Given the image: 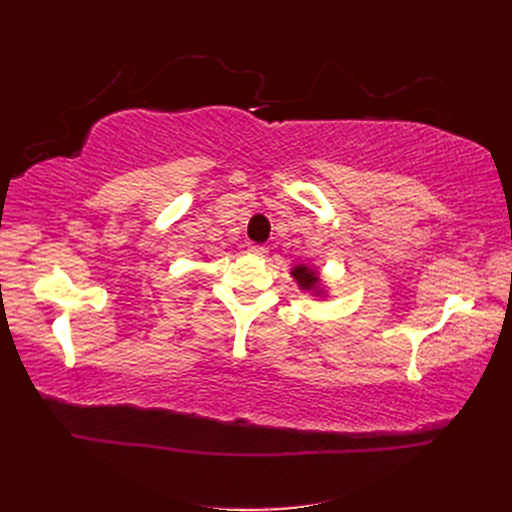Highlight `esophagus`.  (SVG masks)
Listing matches in <instances>:
<instances>
[{
  "instance_id": "1",
  "label": "esophagus",
  "mask_w": 512,
  "mask_h": 512,
  "mask_svg": "<svg viewBox=\"0 0 512 512\" xmlns=\"http://www.w3.org/2000/svg\"><path fill=\"white\" fill-rule=\"evenodd\" d=\"M249 251H251L253 255H261V257H263V255L267 253V247H263V245H251Z\"/></svg>"
}]
</instances>
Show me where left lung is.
Listing matches in <instances>:
<instances>
[{
	"instance_id": "left-lung-1",
	"label": "left lung",
	"mask_w": 512,
	"mask_h": 512,
	"mask_svg": "<svg viewBox=\"0 0 512 512\" xmlns=\"http://www.w3.org/2000/svg\"><path fill=\"white\" fill-rule=\"evenodd\" d=\"M290 276H292L294 282H297V286L303 292L311 294L313 299H317V301H326L328 299L330 292H328L326 282H324V278H321V274H319V270H317L315 265H307V263L294 265L292 270H290Z\"/></svg>"
}]
</instances>
